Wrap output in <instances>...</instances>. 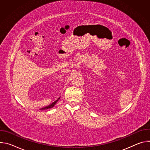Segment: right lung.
<instances>
[{"mask_svg":"<svg viewBox=\"0 0 150 150\" xmlns=\"http://www.w3.org/2000/svg\"><path fill=\"white\" fill-rule=\"evenodd\" d=\"M59 99H60V97H59L58 99H57L56 101H54V102H53L52 104H50V105H47V106H46V107H45V108H43L40 109V110H46V109H50V108H53V107L56 104V103L58 101V100H59Z\"/></svg>","mask_w":150,"mask_h":150,"instance_id":"right-lung-1","label":"right lung"}]
</instances>
